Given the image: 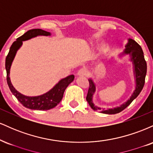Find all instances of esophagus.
<instances>
[{
	"instance_id": "esophagus-1",
	"label": "esophagus",
	"mask_w": 153,
	"mask_h": 153,
	"mask_svg": "<svg viewBox=\"0 0 153 153\" xmlns=\"http://www.w3.org/2000/svg\"><path fill=\"white\" fill-rule=\"evenodd\" d=\"M88 74V72L85 68H81L80 70H79L77 73L78 76H86Z\"/></svg>"
}]
</instances>
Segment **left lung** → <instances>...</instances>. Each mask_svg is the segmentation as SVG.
<instances>
[{
    "mask_svg": "<svg viewBox=\"0 0 153 153\" xmlns=\"http://www.w3.org/2000/svg\"><path fill=\"white\" fill-rule=\"evenodd\" d=\"M125 47V50L121 55L122 56L125 55V54H129V56H130V61L132 62L133 67H134V74L135 82H136L135 90L133 92V94H131L129 99H128L125 103H123L120 106L116 107V108H108L107 110L103 108L101 110L100 107L95 106L94 103H93V96H94V93L96 92V85H95L94 80L92 79H88L89 88L88 91L86 100L91 107V108L94 111H101V113L106 114H118L124 110V108H127L132 102L133 100L137 97L138 95L143 90L144 85H145V76H146L147 73V63L145 59V57H144L143 51L142 50L141 47L134 40L131 39H128V42L126 45Z\"/></svg>",
    "mask_w": 153,
    "mask_h": 153,
    "instance_id": "8db88e82",
    "label": "left lung"
}]
</instances>
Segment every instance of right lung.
<instances>
[{"instance_id": "obj_1", "label": "right lung", "mask_w": 153, "mask_h": 153, "mask_svg": "<svg viewBox=\"0 0 153 153\" xmlns=\"http://www.w3.org/2000/svg\"><path fill=\"white\" fill-rule=\"evenodd\" d=\"M51 33L44 31L40 29H34L26 31L22 36L16 39V41L12 44L10 47L9 52L6 58V70L7 73V83L9 87L10 91L16 96L18 101L26 108L34 110L45 111L54 108L60 102L63 97L65 91L70 83L74 80L75 76L71 75L66 78L62 79L56 84L54 86L41 96H26L19 93L13 86L10 79V69L12 62L14 59L16 54L18 50L22 47L23 41L30 39L31 38L36 37L37 36H50Z\"/></svg>"}]
</instances>
